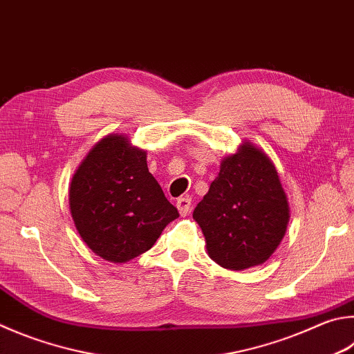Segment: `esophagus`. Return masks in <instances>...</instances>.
<instances>
[{"mask_svg":"<svg viewBox=\"0 0 354 354\" xmlns=\"http://www.w3.org/2000/svg\"><path fill=\"white\" fill-rule=\"evenodd\" d=\"M176 207L179 210V214H181L183 216L187 215L192 209V198H189V196L179 198L176 201Z\"/></svg>","mask_w":354,"mask_h":354,"instance_id":"34e87169","label":"esophagus"}]
</instances>
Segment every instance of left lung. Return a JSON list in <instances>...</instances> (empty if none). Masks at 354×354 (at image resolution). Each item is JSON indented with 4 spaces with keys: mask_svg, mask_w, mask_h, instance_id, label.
I'll list each match as a JSON object with an SVG mask.
<instances>
[{
    "mask_svg": "<svg viewBox=\"0 0 354 354\" xmlns=\"http://www.w3.org/2000/svg\"><path fill=\"white\" fill-rule=\"evenodd\" d=\"M209 257L241 271L265 263L289 221L286 195L274 164L252 144L223 159L215 181L194 210Z\"/></svg>",
    "mask_w": 354,
    "mask_h": 354,
    "instance_id": "obj_1",
    "label": "left lung"
}]
</instances>
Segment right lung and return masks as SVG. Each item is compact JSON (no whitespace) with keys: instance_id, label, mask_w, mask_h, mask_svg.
Listing matches in <instances>:
<instances>
[{"instance_id":"1","label":"right lung","mask_w":354,"mask_h":354,"mask_svg":"<svg viewBox=\"0 0 354 354\" xmlns=\"http://www.w3.org/2000/svg\"><path fill=\"white\" fill-rule=\"evenodd\" d=\"M145 155L125 136L111 134L88 153L71 183L75 227L108 261L125 263L144 254L179 216L149 171Z\"/></svg>"}]
</instances>
